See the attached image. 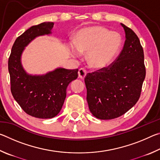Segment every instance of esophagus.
<instances>
[{"instance_id": "obj_1", "label": "esophagus", "mask_w": 160, "mask_h": 160, "mask_svg": "<svg viewBox=\"0 0 160 160\" xmlns=\"http://www.w3.org/2000/svg\"><path fill=\"white\" fill-rule=\"evenodd\" d=\"M87 75V71L84 68H80L79 69V71H78V75H79V78L81 79H84L85 78Z\"/></svg>"}]
</instances>
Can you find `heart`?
<instances>
[{"mask_svg": "<svg viewBox=\"0 0 160 160\" xmlns=\"http://www.w3.org/2000/svg\"><path fill=\"white\" fill-rule=\"evenodd\" d=\"M121 45V38L117 32H110L101 26H91L77 32L70 51L73 56L88 52L89 66L94 69H102L112 64Z\"/></svg>", "mask_w": 160, "mask_h": 160, "instance_id": "1", "label": "heart"}]
</instances>
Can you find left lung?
Listing matches in <instances>:
<instances>
[{
  "mask_svg": "<svg viewBox=\"0 0 160 160\" xmlns=\"http://www.w3.org/2000/svg\"><path fill=\"white\" fill-rule=\"evenodd\" d=\"M126 33L122 51L109 66L85 78L87 101L94 116L109 120L126 113L140 98L145 78L144 53L138 37L121 23Z\"/></svg>",
  "mask_w": 160,
  "mask_h": 160,
  "instance_id": "left-lung-1",
  "label": "left lung"
}]
</instances>
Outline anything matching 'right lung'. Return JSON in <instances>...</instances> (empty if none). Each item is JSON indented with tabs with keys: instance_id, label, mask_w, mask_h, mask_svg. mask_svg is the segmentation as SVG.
<instances>
[{
	"instance_id": "right-lung-1",
	"label": "right lung",
	"mask_w": 160,
	"mask_h": 160,
	"mask_svg": "<svg viewBox=\"0 0 160 160\" xmlns=\"http://www.w3.org/2000/svg\"><path fill=\"white\" fill-rule=\"evenodd\" d=\"M53 22L34 25L14 42L8 59L10 90L24 112L34 117L51 118L60 112L66 97L68 85L77 79L78 69H56L43 75H29L21 64L25 47L35 37L51 34Z\"/></svg>"
}]
</instances>
